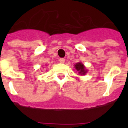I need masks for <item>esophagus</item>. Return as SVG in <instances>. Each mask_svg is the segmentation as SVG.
Returning a JSON list of instances; mask_svg holds the SVG:
<instances>
[{
    "instance_id": "34e87169",
    "label": "esophagus",
    "mask_w": 128,
    "mask_h": 128,
    "mask_svg": "<svg viewBox=\"0 0 128 128\" xmlns=\"http://www.w3.org/2000/svg\"><path fill=\"white\" fill-rule=\"evenodd\" d=\"M59 61H60V62H61V63H64V62H65V59L60 58V60H59Z\"/></svg>"
}]
</instances>
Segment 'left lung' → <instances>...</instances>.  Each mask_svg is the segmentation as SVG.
Segmentation results:
<instances>
[{"label": "left lung", "mask_w": 128, "mask_h": 128, "mask_svg": "<svg viewBox=\"0 0 128 128\" xmlns=\"http://www.w3.org/2000/svg\"><path fill=\"white\" fill-rule=\"evenodd\" d=\"M75 68L77 69V70L79 71L80 74H82V75H84L86 72V70H85V67L84 66V64H82V63H77L75 64Z\"/></svg>", "instance_id": "obj_1"}]
</instances>
